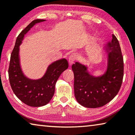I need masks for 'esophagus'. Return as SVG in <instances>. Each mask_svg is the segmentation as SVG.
<instances>
[{
  "label": "esophagus",
  "instance_id": "obj_1",
  "mask_svg": "<svg viewBox=\"0 0 135 135\" xmlns=\"http://www.w3.org/2000/svg\"><path fill=\"white\" fill-rule=\"evenodd\" d=\"M78 58V55L76 53H73L72 54L70 55V57H69V60H68V61H69V64L70 65H71L74 63V62L75 60Z\"/></svg>",
  "mask_w": 135,
  "mask_h": 135
}]
</instances>
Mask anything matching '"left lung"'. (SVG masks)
Wrapping results in <instances>:
<instances>
[{
    "mask_svg": "<svg viewBox=\"0 0 135 135\" xmlns=\"http://www.w3.org/2000/svg\"><path fill=\"white\" fill-rule=\"evenodd\" d=\"M108 52L106 73L94 77L87 67L76 62L72 65L74 72V95L81 105L89 108L103 106L118 93L123 82L124 61L118 40L112 34V40L106 46Z\"/></svg>",
    "mask_w": 135,
    "mask_h": 135,
    "instance_id": "1",
    "label": "left lung"
}]
</instances>
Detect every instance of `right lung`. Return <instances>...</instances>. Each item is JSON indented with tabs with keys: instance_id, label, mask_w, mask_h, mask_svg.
Returning a JSON list of instances; mask_svg holds the SVG:
<instances>
[{
	"instance_id": "right-lung-1",
	"label": "right lung",
	"mask_w": 135,
	"mask_h": 135,
	"mask_svg": "<svg viewBox=\"0 0 135 135\" xmlns=\"http://www.w3.org/2000/svg\"><path fill=\"white\" fill-rule=\"evenodd\" d=\"M46 21L34 20L23 30L17 38L16 44L11 55L8 76L11 88L18 99L27 105L40 107L46 105L52 99L55 93V84L59 77L67 69V59H62L50 64L42 78L31 80L26 78L21 71L19 58V46L25 35L36 23Z\"/></svg>"
}]
</instances>
